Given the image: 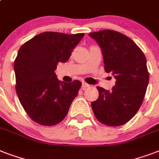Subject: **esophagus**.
Masks as SVG:
<instances>
[{
    "instance_id": "1",
    "label": "esophagus",
    "mask_w": 159,
    "mask_h": 159,
    "mask_svg": "<svg viewBox=\"0 0 159 159\" xmlns=\"http://www.w3.org/2000/svg\"><path fill=\"white\" fill-rule=\"evenodd\" d=\"M90 87L89 84H87V83H86V82H82V90H85L87 87Z\"/></svg>"
}]
</instances>
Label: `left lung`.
Wrapping results in <instances>:
<instances>
[{
    "instance_id": "obj_1",
    "label": "left lung",
    "mask_w": 159,
    "mask_h": 159,
    "mask_svg": "<svg viewBox=\"0 0 159 159\" xmlns=\"http://www.w3.org/2000/svg\"><path fill=\"white\" fill-rule=\"evenodd\" d=\"M89 36L102 49L105 71L116 79L111 91L97 87L99 97L92 102V111L106 125H125L137 113L145 96L149 80L145 55L131 39L117 31L106 30Z\"/></svg>"
}]
</instances>
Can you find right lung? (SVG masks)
Instances as JSON below:
<instances>
[{
	"mask_svg": "<svg viewBox=\"0 0 159 159\" xmlns=\"http://www.w3.org/2000/svg\"><path fill=\"white\" fill-rule=\"evenodd\" d=\"M84 34L44 32L21 46L15 60L16 90L23 108L34 121L55 125L67 116L82 82L67 83L55 74L58 62H66Z\"/></svg>",
	"mask_w": 159,
	"mask_h": 159,
	"instance_id": "right-lung-1",
	"label": "right lung"
}]
</instances>
